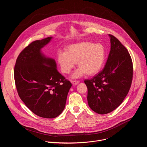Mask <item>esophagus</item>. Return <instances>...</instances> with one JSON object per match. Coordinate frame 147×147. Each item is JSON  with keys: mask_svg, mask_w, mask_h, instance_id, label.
I'll list each match as a JSON object with an SVG mask.
<instances>
[{"mask_svg": "<svg viewBox=\"0 0 147 147\" xmlns=\"http://www.w3.org/2000/svg\"><path fill=\"white\" fill-rule=\"evenodd\" d=\"M71 83L73 85H76L79 83V81L78 80H71Z\"/></svg>", "mask_w": 147, "mask_h": 147, "instance_id": "esophagus-1", "label": "esophagus"}]
</instances>
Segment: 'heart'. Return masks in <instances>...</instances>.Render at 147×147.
Masks as SVG:
<instances>
[{
	"label": "heart",
	"instance_id": "heart-1",
	"mask_svg": "<svg viewBox=\"0 0 147 147\" xmlns=\"http://www.w3.org/2000/svg\"><path fill=\"white\" fill-rule=\"evenodd\" d=\"M106 51L101 44L83 42L69 46L67 51L59 50L57 53V60L61 71L69 74L78 61L79 68L72 77L79 78L85 74L93 75L102 68L105 58Z\"/></svg>",
	"mask_w": 147,
	"mask_h": 147
}]
</instances>
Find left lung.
Wrapping results in <instances>:
<instances>
[{
  "mask_svg": "<svg viewBox=\"0 0 147 147\" xmlns=\"http://www.w3.org/2000/svg\"><path fill=\"white\" fill-rule=\"evenodd\" d=\"M111 50L104 68L93 78L85 80L90 108L99 114L109 113L118 108L131 87L133 67L127 49L109 34Z\"/></svg>",
  "mask_w": 147,
  "mask_h": 147,
  "instance_id": "1",
  "label": "left lung"
}]
</instances>
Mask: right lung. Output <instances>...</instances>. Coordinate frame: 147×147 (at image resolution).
I'll return each instance as SVG.
<instances>
[{"mask_svg": "<svg viewBox=\"0 0 147 147\" xmlns=\"http://www.w3.org/2000/svg\"><path fill=\"white\" fill-rule=\"evenodd\" d=\"M51 38L28 45L18 55L14 72L20 98L35 115L49 119L62 113L72 86L58 72L55 60L45 57L40 51Z\"/></svg>", "mask_w": 147, "mask_h": 147, "instance_id": "add662e5", "label": "right lung"}]
</instances>
